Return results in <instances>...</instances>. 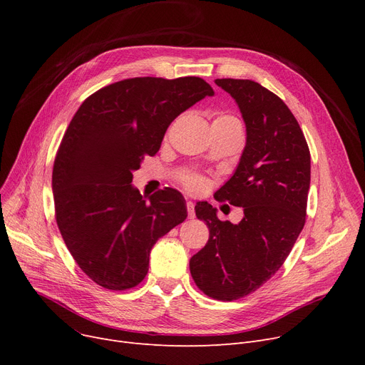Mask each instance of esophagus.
Instances as JSON below:
<instances>
[{
	"instance_id": "34e87169",
	"label": "esophagus",
	"mask_w": 365,
	"mask_h": 365,
	"mask_svg": "<svg viewBox=\"0 0 365 365\" xmlns=\"http://www.w3.org/2000/svg\"><path fill=\"white\" fill-rule=\"evenodd\" d=\"M186 208H187V216L189 219H194L195 217V205L192 201H187L186 202Z\"/></svg>"
}]
</instances>
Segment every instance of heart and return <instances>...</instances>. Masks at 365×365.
I'll use <instances>...</instances> for the list:
<instances>
[{"instance_id":"obj_1","label":"heart","mask_w":365,"mask_h":365,"mask_svg":"<svg viewBox=\"0 0 365 365\" xmlns=\"http://www.w3.org/2000/svg\"><path fill=\"white\" fill-rule=\"evenodd\" d=\"M215 123H217V124H237V125H240V121L235 117H232V115H227V113H220L219 117L215 120ZM180 182H182V185L187 190H190V192H194V194L202 192V190L207 186V180L204 178L195 176V175H183L180 178Z\"/></svg>"}]
</instances>
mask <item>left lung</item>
<instances>
[{
    "instance_id": "obj_1",
    "label": "left lung",
    "mask_w": 365,
    "mask_h": 365,
    "mask_svg": "<svg viewBox=\"0 0 365 365\" xmlns=\"http://www.w3.org/2000/svg\"><path fill=\"white\" fill-rule=\"evenodd\" d=\"M216 84L235 99L247 142L240 164L215 194L244 208L234 225L198 202L195 215L208 226L202 250L189 260L198 289L232 302L256 292L282 266L302 232L311 185V153L294 115L277 94L252 80L222 78Z\"/></svg>"
}]
</instances>
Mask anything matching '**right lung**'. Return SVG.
<instances>
[{"label":"right lung","instance_id":"add662e5","mask_svg":"<svg viewBox=\"0 0 365 365\" xmlns=\"http://www.w3.org/2000/svg\"><path fill=\"white\" fill-rule=\"evenodd\" d=\"M213 94L198 76H139L93 93L73 115L53 165L56 222L73 260L103 289L142 282L153 244L186 219L180 192L165 187L146 201L133 171L160 150L173 120Z\"/></svg>","mask_w":365,"mask_h":365}]
</instances>
